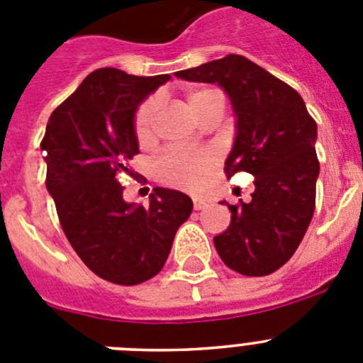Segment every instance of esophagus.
Wrapping results in <instances>:
<instances>
[{
    "mask_svg": "<svg viewBox=\"0 0 363 363\" xmlns=\"http://www.w3.org/2000/svg\"><path fill=\"white\" fill-rule=\"evenodd\" d=\"M192 203H194V209L196 211H201L205 207V200H201V198H192Z\"/></svg>",
    "mask_w": 363,
    "mask_h": 363,
    "instance_id": "obj_1",
    "label": "esophagus"
}]
</instances>
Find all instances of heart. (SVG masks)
Returning a JSON list of instances; mask_svg holds the SVG:
<instances>
[{
    "instance_id": "b5f03b06",
    "label": "heart",
    "mask_w": 363,
    "mask_h": 363,
    "mask_svg": "<svg viewBox=\"0 0 363 363\" xmlns=\"http://www.w3.org/2000/svg\"><path fill=\"white\" fill-rule=\"evenodd\" d=\"M216 99H223L221 94L209 86H198L187 92V104L194 114H200L205 107ZM160 111L158 98H147L134 114V136L140 145L152 142L154 129H156V116ZM216 154L211 150H178L171 149L163 152L154 162V174L162 179L163 184L171 187L196 191L207 184L209 176L216 167Z\"/></svg>"
}]
</instances>
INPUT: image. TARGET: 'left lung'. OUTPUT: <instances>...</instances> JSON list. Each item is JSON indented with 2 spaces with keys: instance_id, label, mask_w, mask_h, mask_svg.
I'll return each mask as SVG.
<instances>
[{
  "instance_id": "8db88e82",
  "label": "left lung",
  "mask_w": 363,
  "mask_h": 363,
  "mask_svg": "<svg viewBox=\"0 0 363 363\" xmlns=\"http://www.w3.org/2000/svg\"><path fill=\"white\" fill-rule=\"evenodd\" d=\"M176 76L218 83L233 101L238 133L225 174L249 172L256 189L249 203H227L230 223L214 236V247L233 271L267 277L289 262L314 214L320 172L316 121L293 86L240 54Z\"/></svg>"
}]
</instances>
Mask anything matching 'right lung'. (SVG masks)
I'll return each mask as SVG.
<instances>
[{
  "label": "right lung",
  "instance_id": "right-lung-1",
  "mask_svg": "<svg viewBox=\"0 0 363 363\" xmlns=\"http://www.w3.org/2000/svg\"><path fill=\"white\" fill-rule=\"evenodd\" d=\"M169 74L133 76L98 69L57 105L41 140L47 191L67 240L99 278L138 285L156 277L171 252L176 230L191 216L192 200L154 187L149 207L127 203L118 176L140 149L134 112L169 82Z\"/></svg>",
  "mask_w": 363,
  "mask_h": 363
}]
</instances>
